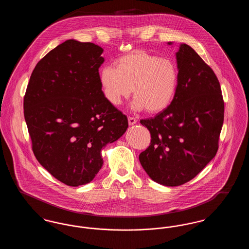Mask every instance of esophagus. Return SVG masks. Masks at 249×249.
Segmentation results:
<instances>
[{
    "mask_svg": "<svg viewBox=\"0 0 249 249\" xmlns=\"http://www.w3.org/2000/svg\"><path fill=\"white\" fill-rule=\"evenodd\" d=\"M128 121H129V125H134L137 122V119H134L133 117H129L128 118Z\"/></svg>",
    "mask_w": 249,
    "mask_h": 249,
    "instance_id": "34e87169",
    "label": "esophagus"
}]
</instances>
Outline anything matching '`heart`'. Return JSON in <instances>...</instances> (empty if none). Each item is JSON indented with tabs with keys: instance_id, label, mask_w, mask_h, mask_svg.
<instances>
[{
	"instance_id": "1",
	"label": "heart",
	"mask_w": 249,
	"mask_h": 249,
	"mask_svg": "<svg viewBox=\"0 0 249 249\" xmlns=\"http://www.w3.org/2000/svg\"><path fill=\"white\" fill-rule=\"evenodd\" d=\"M105 96L114 106L130 96L133 107L159 114L170 105L178 90L179 72L171 59H161L142 50H134L116 60V68L107 66L100 73Z\"/></svg>"
}]
</instances>
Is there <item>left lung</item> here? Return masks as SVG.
<instances>
[{"label":"left lung","mask_w":249,"mask_h":249,"mask_svg":"<svg viewBox=\"0 0 249 249\" xmlns=\"http://www.w3.org/2000/svg\"><path fill=\"white\" fill-rule=\"evenodd\" d=\"M177 59L175 99L153 119L140 120L151 135L150 145L139 155L141 165L153 181L168 187L189 182L209 163L224 121V100L212 68L186 44Z\"/></svg>","instance_id":"1"}]
</instances>
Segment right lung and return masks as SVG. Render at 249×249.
I'll return each mask as SVG.
<instances>
[{
  "label": "right lung",
  "instance_id": "obj_1",
  "mask_svg": "<svg viewBox=\"0 0 249 249\" xmlns=\"http://www.w3.org/2000/svg\"><path fill=\"white\" fill-rule=\"evenodd\" d=\"M104 49L67 40L38 61L24 96V118L37 160L61 183H89L101 151L126 131L128 119L104 94Z\"/></svg>",
  "mask_w": 249,
  "mask_h": 249
}]
</instances>
